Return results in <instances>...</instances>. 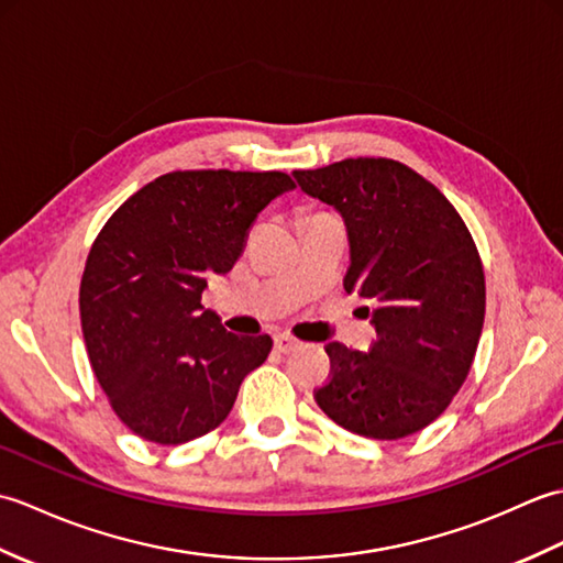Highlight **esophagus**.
<instances>
[{"instance_id": "34e87169", "label": "esophagus", "mask_w": 563, "mask_h": 563, "mask_svg": "<svg viewBox=\"0 0 563 563\" xmlns=\"http://www.w3.org/2000/svg\"><path fill=\"white\" fill-rule=\"evenodd\" d=\"M273 341H275V351H278V353H292V351L300 349V341L292 339L290 333H278V336H275Z\"/></svg>"}]
</instances>
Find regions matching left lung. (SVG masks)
<instances>
[{"label":"left lung","mask_w":563,"mask_h":563,"mask_svg":"<svg viewBox=\"0 0 563 563\" xmlns=\"http://www.w3.org/2000/svg\"><path fill=\"white\" fill-rule=\"evenodd\" d=\"M292 176L343 218V285L365 297L377 331L367 353L327 345L333 375L314 399L357 435L418 433L448 409L479 345L486 285L474 239L433 184L394 159H343Z\"/></svg>","instance_id":"1"}]
</instances>
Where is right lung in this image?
I'll use <instances>...</instances> for the list:
<instances>
[{"label":"right lung","mask_w":563,"mask_h":563,"mask_svg":"<svg viewBox=\"0 0 563 563\" xmlns=\"http://www.w3.org/2000/svg\"><path fill=\"white\" fill-rule=\"evenodd\" d=\"M292 190L280 172H172L103 224L79 288L89 363L135 435L181 445L218 428L273 341L236 336L202 307L210 275L230 273L249 227Z\"/></svg>","instance_id":"1"}]
</instances>
